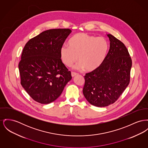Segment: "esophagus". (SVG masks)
Listing matches in <instances>:
<instances>
[{
	"instance_id": "34e87169",
	"label": "esophagus",
	"mask_w": 148,
	"mask_h": 148,
	"mask_svg": "<svg viewBox=\"0 0 148 148\" xmlns=\"http://www.w3.org/2000/svg\"><path fill=\"white\" fill-rule=\"evenodd\" d=\"M78 75L77 73H74V72H71V77H75V76H76V75Z\"/></svg>"
}]
</instances>
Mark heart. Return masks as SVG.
Returning <instances> with one entry per match:
<instances>
[{
    "label": "heart",
    "instance_id": "obj_1",
    "mask_svg": "<svg viewBox=\"0 0 148 148\" xmlns=\"http://www.w3.org/2000/svg\"><path fill=\"white\" fill-rule=\"evenodd\" d=\"M69 46L63 45L60 50L61 61L71 66L78 60L77 68L88 72L97 69L103 62L108 51L107 41L102 37H96L80 32L74 35L69 41Z\"/></svg>",
    "mask_w": 148,
    "mask_h": 148
}]
</instances>
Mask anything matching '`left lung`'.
I'll return each instance as SVG.
<instances>
[{
	"label": "left lung",
	"mask_w": 148,
	"mask_h": 148,
	"mask_svg": "<svg viewBox=\"0 0 148 148\" xmlns=\"http://www.w3.org/2000/svg\"><path fill=\"white\" fill-rule=\"evenodd\" d=\"M110 50L97 69L87 73L83 93L88 102L99 107L115 102L130 83L132 60L125 45L111 34Z\"/></svg>",
	"instance_id": "obj_1"
}]
</instances>
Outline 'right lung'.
Wrapping results in <instances>:
<instances>
[{
    "instance_id": "obj_1",
    "label": "right lung",
    "mask_w": 148,
    "mask_h": 148,
    "mask_svg": "<svg viewBox=\"0 0 148 148\" xmlns=\"http://www.w3.org/2000/svg\"><path fill=\"white\" fill-rule=\"evenodd\" d=\"M71 32L70 29L46 30L29 40L23 48L18 65L21 84L38 103L55 101L72 78L60 55V47Z\"/></svg>"
}]
</instances>
